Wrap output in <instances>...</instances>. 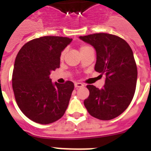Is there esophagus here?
I'll return each mask as SVG.
<instances>
[{
	"label": "esophagus",
	"mask_w": 151,
	"mask_h": 151,
	"mask_svg": "<svg viewBox=\"0 0 151 151\" xmlns=\"http://www.w3.org/2000/svg\"><path fill=\"white\" fill-rule=\"evenodd\" d=\"M84 86V85H83L82 83H80V82H76L75 84H74V87L76 88H81Z\"/></svg>",
	"instance_id": "obj_1"
}]
</instances>
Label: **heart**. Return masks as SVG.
<instances>
[{
  "mask_svg": "<svg viewBox=\"0 0 151 151\" xmlns=\"http://www.w3.org/2000/svg\"><path fill=\"white\" fill-rule=\"evenodd\" d=\"M87 47H88V46H85V45L82 46V47L81 48V50H82V49H84V48H87ZM64 55H65V51H63V52L61 53V55H60V59H63Z\"/></svg>",
  "mask_w": 151,
  "mask_h": 151,
  "instance_id": "b5f03b06",
  "label": "heart"
}]
</instances>
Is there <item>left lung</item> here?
I'll return each mask as SVG.
<instances>
[{
    "mask_svg": "<svg viewBox=\"0 0 151 151\" xmlns=\"http://www.w3.org/2000/svg\"><path fill=\"white\" fill-rule=\"evenodd\" d=\"M79 38L96 52L95 70L105 74L102 89L87 85L89 96L84 104L92 117L113 119L122 114L131 103L136 91L137 67L129 44L113 34H94Z\"/></svg>",
    "mask_w": 151,
    "mask_h": 151,
    "instance_id": "obj_1",
    "label": "left lung"
}]
</instances>
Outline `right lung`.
Returning a JSON list of instances; mask_svg holds the SVG:
<instances>
[{
	"label": "right lung",
	"mask_w": 151,
	"mask_h": 151,
	"mask_svg": "<svg viewBox=\"0 0 151 151\" xmlns=\"http://www.w3.org/2000/svg\"><path fill=\"white\" fill-rule=\"evenodd\" d=\"M71 41L63 37H41L25 44L16 56L12 74L15 100L21 111L36 123L56 122L68 106L73 83H53L49 76L59 68L61 52Z\"/></svg>",
	"instance_id": "add662e5"
}]
</instances>
